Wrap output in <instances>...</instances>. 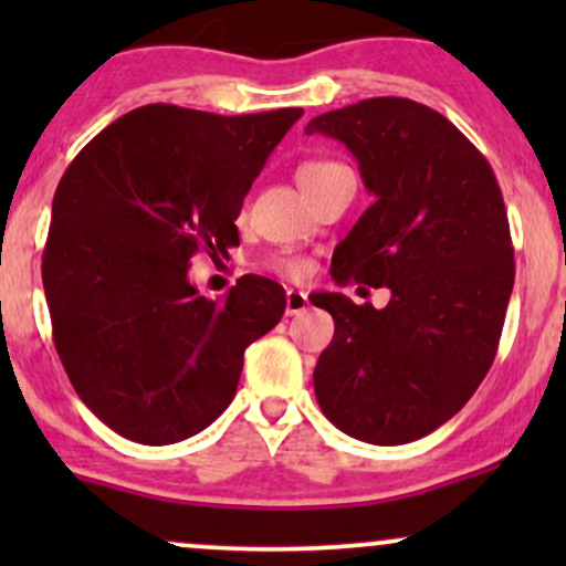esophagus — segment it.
Masks as SVG:
<instances>
[{
    "mask_svg": "<svg viewBox=\"0 0 566 566\" xmlns=\"http://www.w3.org/2000/svg\"><path fill=\"white\" fill-rule=\"evenodd\" d=\"M308 308V295H305V292H301V290H287V316H297V314H303V311Z\"/></svg>",
    "mask_w": 566,
    "mask_h": 566,
    "instance_id": "esophagus-1",
    "label": "esophagus"
}]
</instances>
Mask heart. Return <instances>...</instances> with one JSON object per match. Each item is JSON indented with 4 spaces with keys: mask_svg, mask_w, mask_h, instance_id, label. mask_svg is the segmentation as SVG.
I'll list each match as a JSON object with an SVG mask.
<instances>
[{
    "mask_svg": "<svg viewBox=\"0 0 566 566\" xmlns=\"http://www.w3.org/2000/svg\"><path fill=\"white\" fill-rule=\"evenodd\" d=\"M329 167H335V161H305V165H301V170H297V184L305 186L311 178H316V175L329 170ZM271 265H274L279 274H284L290 279H303L305 274H308V263H305L303 258L282 255V258H274Z\"/></svg>",
    "mask_w": 566,
    "mask_h": 566,
    "instance_id": "obj_1",
    "label": "heart"
}]
</instances>
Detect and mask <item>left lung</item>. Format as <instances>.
<instances>
[{"instance_id":"left-lung-1","label":"left lung","mask_w":566,"mask_h":566,"mask_svg":"<svg viewBox=\"0 0 566 566\" xmlns=\"http://www.w3.org/2000/svg\"><path fill=\"white\" fill-rule=\"evenodd\" d=\"M375 201L333 252L340 287H388L386 308L343 292L311 303L335 319L314 369L322 412L367 444H407L463 409L495 361L513 290V244L490 161L439 112L369 97L314 116Z\"/></svg>"}]
</instances>
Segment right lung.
Returning <instances> with one entry per match:
<instances>
[{"instance_id":"add662e5","label":"right lung","mask_w":566,"mask_h":566,"mask_svg":"<svg viewBox=\"0 0 566 566\" xmlns=\"http://www.w3.org/2000/svg\"><path fill=\"white\" fill-rule=\"evenodd\" d=\"M301 116L154 103L63 172L42 255L53 340L74 391L119 437L161 447L205 431L237 394L244 348L282 319V284L247 274L207 301L188 263L239 244L247 191Z\"/></svg>"}]
</instances>
